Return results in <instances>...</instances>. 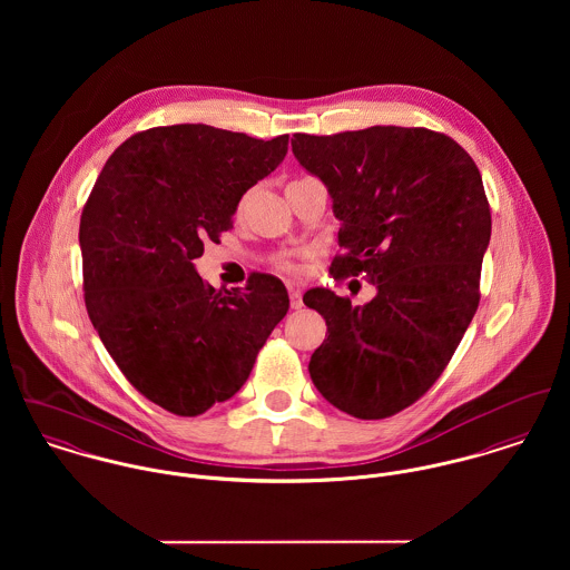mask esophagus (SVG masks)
Masks as SVG:
<instances>
[{
  "instance_id": "1",
  "label": "esophagus",
  "mask_w": 570,
  "mask_h": 570,
  "mask_svg": "<svg viewBox=\"0 0 570 570\" xmlns=\"http://www.w3.org/2000/svg\"><path fill=\"white\" fill-rule=\"evenodd\" d=\"M289 305H292V309L303 307V294L298 289H289Z\"/></svg>"
}]
</instances>
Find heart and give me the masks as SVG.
<instances>
[{"label":"heart","mask_w":570,"mask_h":570,"mask_svg":"<svg viewBox=\"0 0 570 570\" xmlns=\"http://www.w3.org/2000/svg\"><path fill=\"white\" fill-rule=\"evenodd\" d=\"M283 269H287V272H294V269H296V265H294V263H289V261H285V263H283Z\"/></svg>","instance_id":"1"}]
</instances>
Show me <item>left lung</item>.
<instances>
[{
	"label": "left lung",
	"mask_w": 570,
	"mask_h": 570,
	"mask_svg": "<svg viewBox=\"0 0 570 570\" xmlns=\"http://www.w3.org/2000/svg\"><path fill=\"white\" fill-rule=\"evenodd\" d=\"M292 151L325 181L342 222L328 272L377 287L364 307L325 287L303 296L328 333L312 382L351 416H393L432 389L479 309L491 237L481 170L425 127L294 134Z\"/></svg>",
	"instance_id": "left-lung-1"
}]
</instances>
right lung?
I'll return each instance as SVG.
<instances>
[{"label": "right lung", "mask_w": 570, "mask_h": 570, "mask_svg": "<svg viewBox=\"0 0 570 570\" xmlns=\"http://www.w3.org/2000/svg\"><path fill=\"white\" fill-rule=\"evenodd\" d=\"M287 142V134L258 140L208 125L138 131L82 206L89 321L129 384L177 416L230 400L289 309L272 274L215 289L193 265L204 242L233 228L245 190L283 163Z\"/></svg>", "instance_id": "right-lung-1"}]
</instances>
